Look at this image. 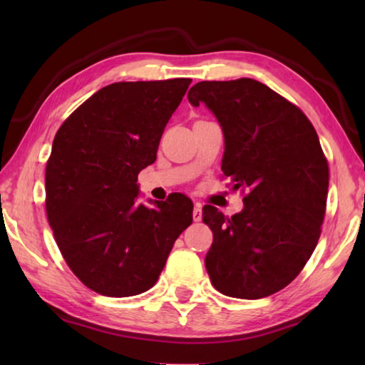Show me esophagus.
<instances>
[{
    "label": "esophagus",
    "mask_w": 365,
    "mask_h": 365,
    "mask_svg": "<svg viewBox=\"0 0 365 365\" xmlns=\"http://www.w3.org/2000/svg\"><path fill=\"white\" fill-rule=\"evenodd\" d=\"M201 217H202V206L200 205V202H196L193 207V219H195V222H200Z\"/></svg>",
    "instance_id": "obj_1"
}]
</instances>
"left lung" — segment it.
Wrapping results in <instances>:
<instances>
[{"mask_svg": "<svg viewBox=\"0 0 365 365\" xmlns=\"http://www.w3.org/2000/svg\"><path fill=\"white\" fill-rule=\"evenodd\" d=\"M188 101L215 115L225 138L222 170L245 206L227 219L202 207L214 240L206 255L212 285L232 298L270 296L304 267L324 222L329 164L299 108L252 78L200 82Z\"/></svg>", "mask_w": 365, "mask_h": 365, "instance_id": "left-lung-1", "label": "left lung"}]
</instances>
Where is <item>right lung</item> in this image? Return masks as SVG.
I'll list each match as a JSON object with an SVG mask.
<instances>
[{
    "mask_svg": "<svg viewBox=\"0 0 365 365\" xmlns=\"http://www.w3.org/2000/svg\"><path fill=\"white\" fill-rule=\"evenodd\" d=\"M190 83H110L73 110L54 137L45 178L48 222L67 265L96 293L127 298L150 289L193 222L190 197L174 193L146 206L137 183L140 170L156 160Z\"/></svg>",
    "mask_w": 365,
    "mask_h": 365,
    "instance_id": "obj_1",
    "label": "right lung"
}]
</instances>
